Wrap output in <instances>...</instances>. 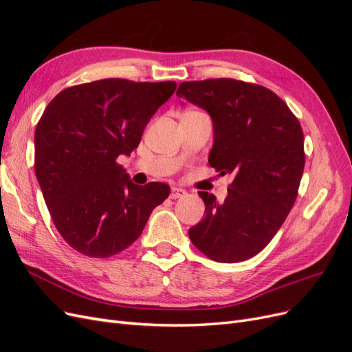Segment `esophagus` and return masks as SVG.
I'll return each instance as SVG.
<instances>
[{"instance_id": "1", "label": "esophagus", "mask_w": 352, "mask_h": 352, "mask_svg": "<svg viewBox=\"0 0 352 352\" xmlns=\"http://www.w3.org/2000/svg\"><path fill=\"white\" fill-rule=\"evenodd\" d=\"M185 195H186V190L182 189V188H177V186H173L172 188V192H170V198H172V199L182 198Z\"/></svg>"}]
</instances>
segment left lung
I'll list each match as a JSON object with an SVG mask.
<instances>
[{
    "instance_id": "1",
    "label": "left lung",
    "mask_w": 352,
    "mask_h": 352,
    "mask_svg": "<svg viewBox=\"0 0 352 352\" xmlns=\"http://www.w3.org/2000/svg\"><path fill=\"white\" fill-rule=\"evenodd\" d=\"M176 95L212 120L208 163L233 175L228 198L201 192L206 217L189 239L208 258L239 263L257 255L294 206L304 172V135L289 107L270 89L235 79L182 82Z\"/></svg>"
}]
</instances>
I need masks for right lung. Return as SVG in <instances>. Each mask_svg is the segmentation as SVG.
I'll use <instances>...</instances> for the list:
<instances>
[{
	"label": "right lung",
	"instance_id": "obj_1",
	"mask_svg": "<svg viewBox=\"0 0 352 352\" xmlns=\"http://www.w3.org/2000/svg\"><path fill=\"white\" fill-rule=\"evenodd\" d=\"M176 82L101 79L61 91L35 131V173L52 221L73 250L107 258L142 233L170 186L135 185L116 162L131 155Z\"/></svg>",
	"mask_w": 352,
	"mask_h": 352
}]
</instances>
